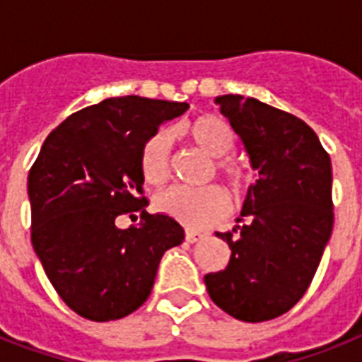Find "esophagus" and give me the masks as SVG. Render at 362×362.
Wrapping results in <instances>:
<instances>
[{"mask_svg":"<svg viewBox=\"0 0 362 362\" xmlns=\"http://www.w3.org/2000/svg\"><path fill=\"white\" fill-rule=\"evenodd\" d=\"M201 238H203V235H201V233L189 231V229L186 231V242H189V244H193V242H199Z\"/></svg>","mask_w":362,"mask_h":362,"instance_id":"1","label":"esophagus"}]
</instances>
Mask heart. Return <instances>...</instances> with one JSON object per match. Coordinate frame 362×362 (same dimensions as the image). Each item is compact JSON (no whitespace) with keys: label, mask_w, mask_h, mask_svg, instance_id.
<instances>
[{"label":"heart","mask_w":362,"mask_h":362,"mask_svg":"<svg viewBox=\"0 0 362 362\" xmlns=\"http://www.w3.org/2000/svg\"><path fill=\"white\" fill-rule=\"evenodd\" d=\"M182 133L203 150L206 156L216 158V170L231 184L242 189L250 182V176L237 161L226 158L235 148V133L223 118L216 115H203L182 125ZM142 178L159 186L169 178L170 170V136L159 129L146 139L139 156ZM156 206L161 212L173 216L189 227H206L221 220L229 209L227 193L220 186H206L193 189L186 186H173L156 197Z\"/></svg>","instance_id":"heart-1"}]
</instances>
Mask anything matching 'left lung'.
<instances>
[{"instance_id":"1","label":"left lung","mask_w":362,"mask_h":362,"mask_svg":"<svg viewBox=\"0 0 362 362\" xmlns=\"http://www.w3.org/2000/svg\"><path fill=\"white\" fill-rule=\"evenodd\" d=\"M250 156L259 180L247 187L223 270L204 276L210 298L235 320L259 323L303 298L331 238L332 167L300 118L253 98H216Z\"/></svg>"}]
</instances>
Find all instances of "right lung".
<instances>
[{"label": "right lung", "instance_id": "add662e5", "mask_svg": "<svg viewBox=\"0 0 362 362\" xmlns=\"http://www.w3.org/2000/svg\"><path fill=\"white\" fill-rule=\"evenodd\" d=\"M187 109L139 95L105 99L62 122L31 167V244L62 300L86 320H120L142 306L163 253L184 240L178 221L144 209L139 156L159 125ZM136 211L141 224L115 226Z\"/></svg>", "mask_w": 362, "mask_h": 362}]
</instances>
